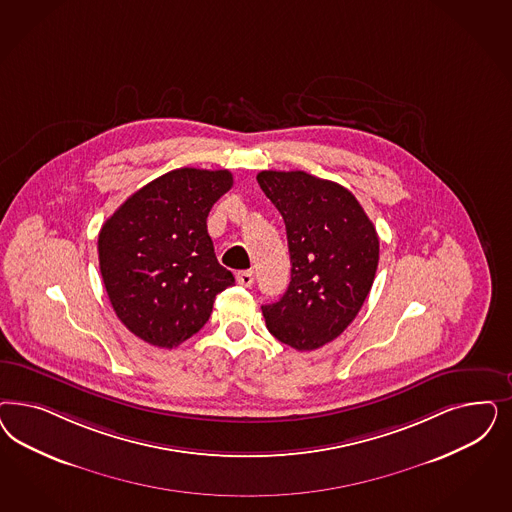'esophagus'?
<instances>
[{"instance_id": "1", "label": "esophagus", "mask_w": 512, "mask_h": 512, "mask_svg": "<svg viewBox=\"0 0 512 512\" xmlns=\"http://www.w3.org/2000/svg\"><path fill=\"white\" fill-rule=\"evenodd\" d=\"M237 282H239L241 286H247V288H250V286L254 284V271H252V269L239 271V273H237Z\"/></svg>"}]
</instances>
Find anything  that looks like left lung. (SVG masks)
Returning a JSON list of instances; mask_svg holds the SVG:
<instances>
[{
  "instance_id": "left-lung-1",
  "label": "left lung",
  "mask_w": 512,
  "mask_h": 512,
  "mask_svg": "<svg viewBox=\"0 0 512 512\" xmlns=\"http://www.w3.org/2000/svg\"><path fill=\"white\" fill-rule=\"evenodd\" d=\"M258 184L286 226L292 279L262 307L267 330L296 350H314L360 313L379 265V235L358 199L305 171H260Z\"/></svg>"
}]
</instances>
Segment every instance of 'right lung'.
<instances>
[{"instance_id": "1", "label": "right lung", "mask_w": 512, "mask_h": 512, "mask_svg": "<svg viewBox=\"0 0 512 512\" xmlns=\"http://www.w3.org/2000/svg\"><path fill=\"white\" fill-rule=\"evenodd\" d=\"M231 186L228 169H173L126 199L99 231L109 301L152 347H179L198 333L216 294L235 282L207 231V216Z\"/></svg>"}]
</instances>
